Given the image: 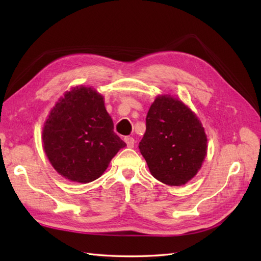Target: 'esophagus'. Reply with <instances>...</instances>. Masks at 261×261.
I'll return each instance as SVG.
<instances>
[{"mask_svg":"<svg viewBox=\"0 0 261 261\" xmlns=\"http://www.w3.org/2000/svg\"><path fill=\"white\" fill-rule=\"evenodd\" d=\"M124 140H125V143L127 144V147H129V148H133L134 145H135V139H134V138L130 137V136H126V137L124 138Z\"/></svg>","mask_w":261,"mask_h":261,"instance_id":"34e87169","label":"esophagus"}]
</instances>
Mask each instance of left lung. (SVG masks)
<instances>
[{
    "label": "left lung",
    "instance_id": "8db88e82",
    "mask_svg": "<svg viewBox=\"0 0 261 261\" xmlns=\"http://www.w3.org/2000/svg\"><path fill=\"white\" fill-rule=\"evenodd\" d=\"M138 147L153 177L180 186L200 169L207 136L198 117L183 102L161 96L149 109L146 133Z\"/></svg>",
    "mask_w": 261,
    "mask_h": 261
}]
</instances>
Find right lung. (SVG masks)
Instances as JSON below:
<instances>
[{
	"label": "right lung",
	"instance_id": "right-lung-1",
	"mask_svg": "<svg viewBox=\"0 0 261 261\" xmlns=\"http://www.w3.org/2000/svg\"><path fill=\"white\" fill-rule=\"evenodd\" d=\"M113 129L102 96L91 88L77 87L59 100L45 122V154L62 176L89 183L102 175L126 146Z\"/></svg>",
	"mask_w": 261,
	"mask_h": 261
}]
</instances>
